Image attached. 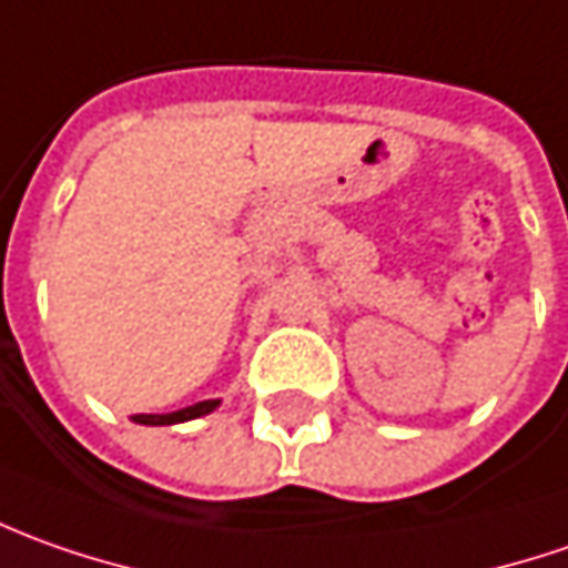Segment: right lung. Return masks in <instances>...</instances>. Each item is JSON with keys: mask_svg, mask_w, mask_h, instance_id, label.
<instances>
[{"mask_svg": "<svg viewBox=\"0 0 568 568\" xmlns=\"http://www.w3.org/2000/svg\"><path fill=\"white\" fill-rule=\"evenodd\" d=\"M216 405H220V399L194 402V405H187V408H179V412H169V415H134V420H138V424H153V427H160V424H182V420L210 415V412H213Z\"/></svg>", "mask_w": 568, "mask_h": 568, "instance_id": "1", "label": "right lung"}]
</instances>
